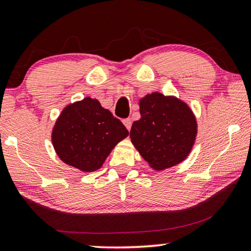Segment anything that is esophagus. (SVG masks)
Returning <instances> with one entry per match:
<instances>
[{
    "mask_svg": "<svg viewBox=\"0 0 251 251\" xmlns=\"http://www.w3.org/2000/svg\"><path fill=\"white\" fill-rule=\"evenodd\" d=\"M123 123H124V125L126 126V128L129 130L130 127H132V119L126 118V119H124V121H123Z\"/></svg>",
    "mask_w": 251,
    "mask_h": 251,
    "instance_id": "1",
    "label": "esophagus"
}]
</instances>
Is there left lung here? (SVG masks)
<instances>
[{
	"mask_svg": "<svg viewBox=\"0 0 251 251\" xmlns=\"http://www.w3.org/2000/svg\"><path fill=\"white\" fill-rule=\"evenodd\" d=\"M141 118L134 122L130 140L154 171L173 167L191 152L197 121L188 104L175 97L147 94L140 100Z\"/></svg>",
	"mask_w": 251,
	"mask_h": 251,
	"instance_id": "obj_1",
	"label": "left lung"
}]
</instances>
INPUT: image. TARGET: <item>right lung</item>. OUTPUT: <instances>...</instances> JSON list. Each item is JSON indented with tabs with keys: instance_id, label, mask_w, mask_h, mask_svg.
Wrapping results in <instances>:
<instances>
[{
	"instance_id": "right-lung-1",
	"label": "right lung",
	"mask_w": 251,
	"mask_h": 251,
	"mask_svg": "<svg viewBox=\"0 0 251 251\" xmlns=\"http://www.w3.org/2000/svg\"><path fill=\"white\" fill-rule=\"evenodd\" d=\"M127 135L123 123L97 99L85 98L61 111L52 130V143L65 164L90 173L100 168Z\"/></svg>"
}]
</instances>
